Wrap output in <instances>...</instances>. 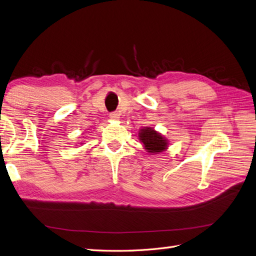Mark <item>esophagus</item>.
<instances>
[{"label": "esophagus", "instance_id": "1", "mask_svg": "<svg viewBox=\"0 0 256 256\" xmlns=\"http://www.w3.org/2000/svg\"><path fill=\"white\" fill-rule=\"evenodd\" d=\"M110 117H111L112 120H117V118H120V114L117 112H112L111 114H110Z\"/></svg>", "mask_w": 256, "mask_h": 256}]
</instances>
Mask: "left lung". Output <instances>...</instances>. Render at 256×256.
Segmentation results:
<instances>
[{
  "mask_svg": "<svg viewBox=\"0 0 256 256\" xmlns=\"http://www.w3.org/2000/svg\"><path fill=\"white\" fill-rule=\"evenodd\" d=\"M139 138L148 153H160L167 148V140L152 128L146 127L142 129L139 134Z\"/></svg>",
  "mask_w": 256,
  "mask_h": 256,
  "instance_id": "8db88e82",
  "label": "left lung"
}]
</instances>
